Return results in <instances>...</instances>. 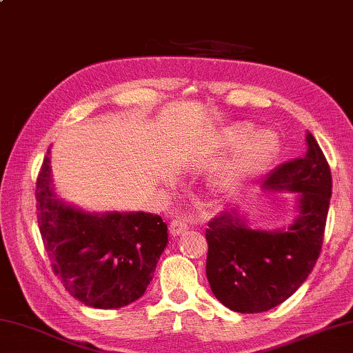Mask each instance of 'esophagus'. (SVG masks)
Segmentation results:
<instances>
[{
    "label": "esophagus",
    "mask_w": 353,
    "mask_h": 353,
    "mask_svg": "<svg viewBox=\"0 0 353 353\" xmlns=\"http://www.w3.org/2000/svg\"><path fill=\"white\" fill-rule=\"evenodd\" d=\"M188 230V223L185 222L183 219H181V217H176V219H172L171 223H170V233L172 236H179L185 233Z\"/></svg>",
    "instance_id": "obj_1"
}]
</instances>
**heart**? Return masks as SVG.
I'll use <instances>...</instances> for the list:
<instances>
[{
    "label": "heart",
    "instance_id": "obj_1",
    "mask_svg": "<svg viewBox=\"0 0 353 353\" xmlns=\"http://www.w3.org/2000/svg\"><path fill=\"white\" fill-rule=\"evenodd\" d=\"M252 131L253 128L247 123L233 125L225 130L217 142L219 148L239 141L241 143L236 145L232 154L223 160L211 176L210 185L216 194H230L248 177L264 168L276 154L278 137L272 131H259L248 138Z\"/></svg>",
    "mask_w": 353,
    "mask_h": 353
}]
</instances>
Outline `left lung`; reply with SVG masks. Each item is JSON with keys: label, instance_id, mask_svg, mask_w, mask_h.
Segmentation results:
<instances>
[{"label": "left lung", "instance_id": "8db88e82", "mask_svg": "<svg viewBox=\"0 0 353 353\" xmlns=\"http://www.w3.org/2000/svg\"><path fill=\"white\" fill-rule=\"evenodd\" d=\"M304 157L265 177L262 188L298 193L299 214L285 230H253L236 211L208 222L207 278L211 292L230 310L259 313L298 290L321 253L332 196L330 166L315 137L307 134Z\"/></svg>", "mask_w": 353, "mask_h": 353}]
</instances>
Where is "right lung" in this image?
Wrapping results in <instances>:
<instances>
[{"label":"right lung","instance_id":"1","mask_svg":"<svg viewBox=\"0 0 353 353\" xmlns=\"http://www.w3.org/2000/svg\"><path fill=\"white\" fill-rule=\"evenodd\" d=\"M50 150L37 177L38 228L66 290L94 309H120L145 293L168 242L159 214L86 213L57 199Z\"/></svg>","mask_w":353,"mask_h":353}]
</instances>
